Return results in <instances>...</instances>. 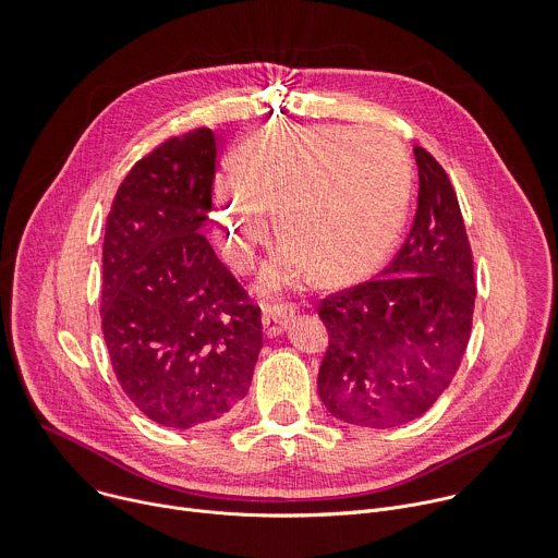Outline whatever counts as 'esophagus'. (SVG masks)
<instances>
[{
	"mask_svg": "<svg viewBox=\"0 0 558 558\" xmlns=\"http://www.w3.org/2000/svg\"><path fill=\"white\" fill-rule=\"evenodd\" d=\"M292 314V305H283V303H275V305H268L266 307V314H264V331L266 337H279V333H283V329L288 327V318Z\"/></svg>",
	"mask_w": 558,
	"mask_h": 558,
	"instance_id": "1",
	"label": "esophagus"
}]
</instances>
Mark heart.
I'll list each match as a JSON object with an SVG mask.
<instances>
[{"label":"heart","mask_w":558,"mask_h":558,"mask_svg":"<svg viewBox=\"0 0 558 558\" xmlns=\"http://www.w3.org/2000/svg\"><path fill=\"white\" fill-rule=\"evenodd\" d=\"M235 175L215 182V217L229 259L248 268L268 240L286 246L264 272L279 288L310 270L339 286L374 272L396 246L411 195L402 145L378 130L268 125L240 143Z\"/></svg>","instance_id":"1"}]
</instances>
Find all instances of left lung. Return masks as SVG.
<instances>
[{"instance_id": "obj_1", "label": "left lung", "mask_w": 558, "mask_h": 558, "mask_svg": "<svg viewBox=\"0 0 558 558\" xmlns=\"http://www.w3.org/2000/svg\"><path fill=\"white\" fill-rule=\"evenodd\" d=\"M413 154L417 210L402 248L378 279L318 305L329 333L318 396L354 426L420 417L451 385L471 339L477 290L460 202L441 165L424 147Z\"/></svg>"}]
</instances>
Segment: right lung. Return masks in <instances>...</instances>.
Masks as SVG:
<instances>
[{"label":"right lung","mask_w":558,"mask_h":558,"mask_svg":"<svg viewBox=\"0 0 558 558\" xmlns=\"http://www.w3.org/2000/svg\"><path fill=\"white\" fill-rule=\"evenodd\" d=\"M215 136L199 128L141 158L102 240L100 320L111 367L138 411L169 428L227 417L248 393L262 310L199 233Z\"/></svg>","instance_id":"obj_1"}]
</instances>
